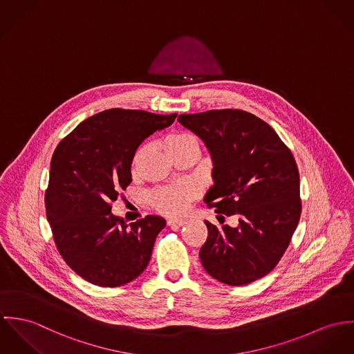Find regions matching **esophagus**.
<instances>
[{
	"label": "esophagus",
	"mask_w": 354,
	"mask_h": 354,
	"mask_svg": "<svg viewBox=\"0 0 354 354\" xmlns=\"http://www.w3.org/2000/svg\"><path fill=\"white\" fill-rule=\"evenodd\" d=\"M167 224L169 227H183L186 224V221L185 220H168Z\"/></svg>",
	"instance_id": "34e87169"
}]
</instances>
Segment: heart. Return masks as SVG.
Returning a JSON list of instances; mask_svg holds the SVG:
<instances>
[{"label":"heart","mask_w":354,"mask_h":354,"mask_svg":"<svg viewBox=\"0 0 354 354\" xmlns=\"http://www.w3.org/2000/svg\"><path fill=\"white\" fill-rule=\"evenodd\" d=\"M164 149L171 158L185 156V155H198L199 147L196 138L190 133L175 131L165 137ZM144 153V149L138 151L134 162H137ZM198 194L196 186L193 185H180L172 187L158 189L151 194V202L158 212L168 216H179L186 212L187 203L196 198Z\"/></svg>","instance_id":"b5f03b06"}]
</instances>
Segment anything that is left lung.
Here are the masks:
<instances>
[{
    "instance_id": "8db88e82",
    "label": "left lung",
    "mask_w": 354,
    "mask_h": 354,
    "mask_svg": "<svg viewBox=\"0 0 354 354\" xmlns=\"http://www.w3.org/2000/svg\"><path fill=\"white\" fill-rule=\"evenodd\" d=\"M212 158L214 185L203 201L239 225L205 221L199 259L227 285H245L270 273L289 245L301 213L300 176L292 152L265 120L241 110L179 115Z\"/></svg>"
}]
</instances>
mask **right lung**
Listing matches in <instances>:
<instances>
[{"label": "right lung", "instance_id": "right-lung-1", "mask_svg": "<svg viewBox=\"0 0 354 354\" xmlns=\"http://www.w3.org/2000/svg\"><path fill=\"white\" fill-rule=\"evenodd\" d=\"M175 118L111 109L81 122L55 148L46 216L59 254L85 281L114 288L147 269L165 220L147 216L127 225L111 213V202L131 182L138 147Z\"/></svg>", "mask_w": 354, "mask_h": 354}]
</instances>
